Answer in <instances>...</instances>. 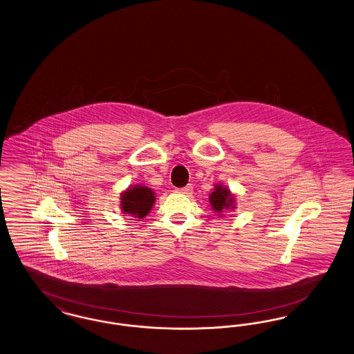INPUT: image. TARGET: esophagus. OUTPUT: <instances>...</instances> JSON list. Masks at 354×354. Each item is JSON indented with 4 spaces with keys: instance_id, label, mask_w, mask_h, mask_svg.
I'll return each mask as SVG.
<instances>
[{
    "instance_id": "esophagus-1",
    "label": "esophagus",
    "mask_w": 354,
    "mask_h": 354,
    "mask_svg": "<svg viewBox=\"0 0 354 354\" xmlns=\"http://www.w3.org/2000/svg\"><path fill=\"white\" fill-rule=\"evenodd\" d=\"M176 191L180 192V194H185V195H189L192 192V185H187L185 187H182V188H178Z\"/></svg>"
}]
</instances>
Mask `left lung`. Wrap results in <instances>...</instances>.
<instances>
[{
	"label": "left lung",
	"instance_id": "left-lung-1",
	"mask_svg": "<svg viewBox=\"0 0 354 354\" xmlns=\"http://www.w3.org/2000/svg\"><path fill=\"white\" fill-rule=\"evenodd\" d=\"M209 203L215 212H221L223 209L234 207V196L225 187L216 185L215 191L209 195Z\"/></svg>",
	"mask_w": 354,
	"mask_h": 354
}]
</instances>
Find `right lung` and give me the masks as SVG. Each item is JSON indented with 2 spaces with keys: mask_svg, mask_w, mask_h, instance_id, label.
<instances>
[{
  "mask_svg": "<svg viewBox=\"0 0 354 354\" xmlns=\"http://www.w3.org/2000/svg\"><path fill=\"white\" fill-rule=\"evenodd\" d=\"M153 192L147 187L135 185L122 194V211L135 218H145L153 205Z\"/></svg>",
  "mask_w": 354,
  "mask_h": 354,
  "instance_id": "right-lung-1",
  "label": "right lung"
}]
</instances>
